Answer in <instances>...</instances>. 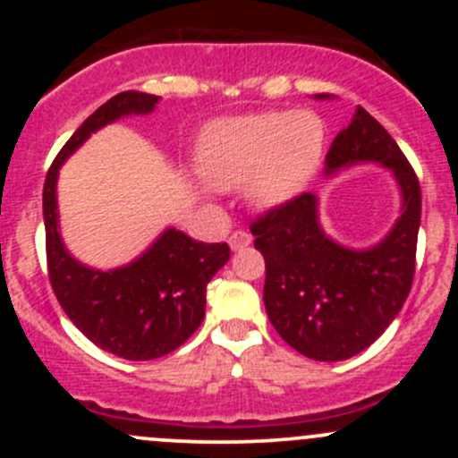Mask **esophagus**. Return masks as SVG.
Segmentation results:
<instances>
[{
    "instance_id": "34e87169",
    "label": "esophagus",
    "mask_w": 458,
    "mask_h": 458,
    "mask_svg": "<svg viewBox=\"0 0 458 458\" xmlns=\"http://www.w3.org/2000/svg\"><path fill=\"white\" fill-rule=\"evenodd\" d=\"M228 243L233 250H243V248H248L252 243V234L246 233V230H237V233L230 234Z\"/></svg>"
}]
</instances>
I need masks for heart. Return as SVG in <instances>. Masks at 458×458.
I'll use <instances>...</instances> for the list:
<instances>
[{"label": "heart", "mask_w": 458, "mask_h": 458, "mask_svg": "<svg viewBox=\"0 0 458 458\" xmlns=\"http://www.w3.org/2000/svg\"><path fill=\"white\" fill-rule=\"evenodd\" d=\"M326 150V126L312 110L252 113L208 128L199 170L210 186L234 191L248 183L257 206H284L306 191Z\"/></svg>", "instance_id": "obj_1"}]
</instances>
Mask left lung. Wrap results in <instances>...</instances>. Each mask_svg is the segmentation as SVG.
I'll use <instances>...</instances> for the list:
<instances>
[{
  "label": "left lung",
  "instance_id": "8db88e82",
  "mask_svg": "<svg viewBox=\"0 0 458 458\" xmlns=\"http://www.w3.org/2000/svg\"><path fill=\"white\" fill-rule=\"evenodd\" d=\"M361 161L392 170L403 197L399 221L374 248L350 250L332 242L310 192L270 208L250 225L266 259L267 318L285 344L315 361H344L366 350L394 321L412 288L421 186L386 128L357 108L327 150L326 174Z\"/></svg>",
  "mask_w": 458,
  "mask_h": 458
}]
</instances>
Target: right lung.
I'll return each instance as SVG.
<instances>
[{"instance_id": "right-lung-1", "label": "right lung", "mask_w": 458, "mask_h": 458, "mask_svg": "<svg viewBox=\"0 0 458 458\" xmlns=\"http://www.w3.org/2000/svg\"><path fill=\"white\" fill-rule=\"evenodd\" d=\"M159 97L114 95L75 131L55 157L44 182L48 279L68 318L97 345L128 361H150L186 344L206 315V288L230 259L228 243L195 242L168 228L140 259L95 270L66 250L57 224V174L95 131L126 114H148Z\"/></svg>"}]
</instances>
